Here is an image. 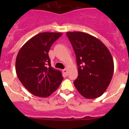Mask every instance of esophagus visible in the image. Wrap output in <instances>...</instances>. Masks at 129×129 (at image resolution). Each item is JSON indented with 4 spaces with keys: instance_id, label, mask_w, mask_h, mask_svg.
<instances>
[{
    "instance_id": "obj_1",
    "label": "esophagus",
    "mask_w": 129,
    "mask_h": 129,
    "mask_svg": "<svg viewBox=\"0 0 129 129\" xmlns=\"http://www.w3.org/2000/svg\"><path fill=\"white\" fill-rule=\"evenodd\" d=\"M62 72H63V74H64L65 75H67V74H67V73H68V72H67V70L66 69H64L62 71Z\"/></svg>"
}]
</instances>
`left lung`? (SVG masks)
<instances>
[{
  "label": "left lung",
  "instance_id": "8db88e82",
  "mask_svg": "<svg viewBox=\"0 0 129 129\" xmlns=\"http://www.w3.org/2000/svg\"><path fill=\"white\" fill-rule=\"evenodd\" d=\"M76 55L78 77L74 84L86 99L102 95L114 74L112 57L106 46L96 37L82 32L66 33Z\"/></svg>",
  "mask_w": 129,
  "mask_h": 129
}]
</instances>
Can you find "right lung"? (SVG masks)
Segmentation results:
<instances>
[{
  "mask_svg": "<svg viewBox=\"0 0 129 129\" xmlns=\"http://www.w3.org/2000/svg\"><path fill=\"white\" fill-rule=\"evenodd\" d=\"M62 35L42 32L29 39L18 52L15 71L19 80L32 94L50 96L63 80L60 71L51 67L49 52L53 43Z\"/></svg>",
  "mask_w": 129,
  "mask_h": 129,
  "instance_id": "add662e5",
  "label": "right lung"
}]
</instances>
